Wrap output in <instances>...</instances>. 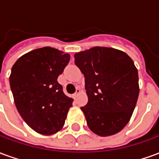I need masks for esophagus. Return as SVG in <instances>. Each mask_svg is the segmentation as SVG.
Segmentation results:
<instances>
[{"label": "esophagus", "mask_w": 159, "mask_h": 159, "mask_svg": "<svg viewBox=\"0 0 159 159\" xmlns=\"http://www.w3.org/2000/svg\"><path fill=\"white\" fill-rule=\"evenodd\" d=\"M79 93H80V89L79 88H77V89H76V92H75V93H74V97H76Z\"/></svg>", "instance_id": "34e87169"}]
</instances>
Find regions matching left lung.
<instances>
[{"instance_id":"8db88e82","label":"left lung","mask_w":159,"mask_h":159,"mask_svg":"<svg viewBox=\"0 0 159 159\" xmlns=\"http://www.w3.org/2000/svg\"><path fill=\"white\" fill-rule=\"evenodd\" d=\"M74 58L85 77L89 101L81 109L88 126L100 136L117 134L129 123L139 96L133 60L123 51L104 47L76 52Z\"/></svg>"}]
</instances>
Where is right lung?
I'll list each match as a JSON object with an SVG mask.
<instances>
[{
	"label": "right lung",
	"mask_w": 159,
	"mask_h": 159,
	"mask_svg": "<svg viewBox=\"0 0 159 159\" xmlns=\"http://www.w3.org/2000/svg\"><path fill=\"white\" fill-rule=\"evenodd\" d=\"M69 61V53L44 47L24 54L12 66L9 81L17 110L37 133L52 134L65 124L73 100L57 79Z\"/></svg>",
	"instance_id": "obj_1"
}]
</instances>
